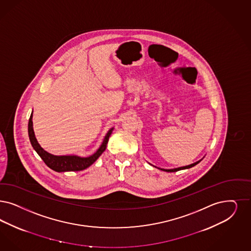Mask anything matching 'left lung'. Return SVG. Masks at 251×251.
Instances as JSON below:
<instances>
[{
	"label": "left lung",
	"instance_id": "8db88e82",
	"mask_svg": "<svg viewBox=\"0 0 251 251\" xmlns=\"http://www.w3.org/2000/svg\"><path fill=\"white\" fill-rule=\"evenodd\" d=\"M200 162H201V160H199V161L195 162V163L192 164V165L185 166V167H177V168H173V169H164V168H159V167H157V168L158 169H160V170L166 171V172H176V171H178V170H182V169H187V168H191V167H195V165H197V164H198V163H200ZM153 167H154V166H153Z\"/></svg>",
	"mask_w": 251,
	"mask_h": 251
}]
</instances>
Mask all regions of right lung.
Listing matches in <instances>:
<instances>
[{
  "mask_svg": "<svg viewBox=\"0 0 251 251\" xmlns=\"http://www.w3.org/2000/svg\"><path fill=\"white\" fill-rule=\"evenodd\" d=\"M113 128L108 131L105 138L103 139L102 144L99 150L88 157H80L77 155H61L57 156L51 154L45 151L38 143L37 139L35 138L34 131L32 127V113L30 114L28 120V138L33 149L36 151L39 156L43 159L47 167L55 170L56 172H66V171H81L85 168L90 167L96 160L102 154L103 151L106 150L107 143L109 141V138L112 134Z\"/></svg>",
  "mask_w": 251,
  "mask_h": 251,
  "instance_id": "1",
  "label": "right lung"
}]
</instances>
